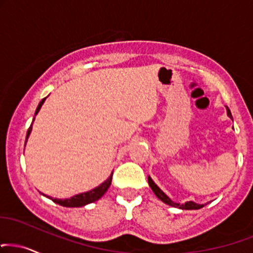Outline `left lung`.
<instances>
[{
    "label": "left lung",
    "instance_id": "left-lung-1",
    "mask_svg": "<svg viewBox=\"0 0 253 253\" xmlns=\"http://www.w3.org/2000/svg\"><path fill=\"white\" fill-rule=\"evenodd\" d=\"M226 109H227V115H229V117L232 119V114H231V111L229 109V107H226ZM148 184H150V186L152 188V191H153V192H154V194H156V196L159 198L161 202H164L165 204H167V205L173 206V208L182 209V210H199V209L204 208V205H200V204H196L194 202H187V203L182 204V205H180V204H176L174 202H172V200L169 199V198L167 197L166 194L164 193L163 191H161L160 188L158 187L156 184H154V181L152 180L151 176H148Z\"/></svg>",
    "mask_w": 253,
    "mask_h": 253
}]
</instances>
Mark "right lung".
Wrapping results in <instances>:
<instances>
[{"label": "right lung", "mask_w": 253, "mask_h": 253, "mask_svg": "<svg viewBox=\"0 0 253 253\" xmlns=\"http://www.w3.org/2000/svg\"><path fill=\"white\" fill-rule=\"evenodd\" d=\"M44 100H45V97H44V99H42L41 101H40L38 108H36V111H35V115L39 113L40 108H41V106L43 105ZM34 119H33V121H34ZM30 132H32V125H30V127L28 128V132H27L26 142H27V139H28V136L30 134ZM112 176H113V173L109 175V178L107 179V180H106L105 182H102L100 186L95 187L94 190L88 191V192H84V193H81V194H77V196L68 198V199H57V198H51V197H48V198L53 200L54 203L59 204V205H61V206H66V208H81V206L87 205V204L96 202V200H99L100 198L103 196V194L107 192L109 186H111Z\"/></svg>", "instance_id": "1"}]
</instances>
